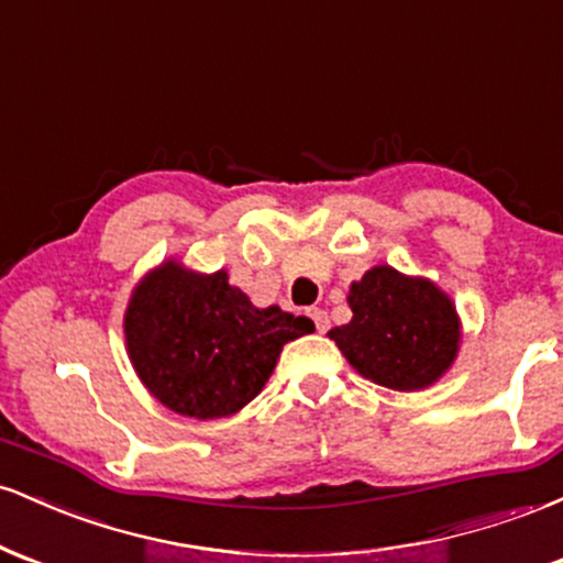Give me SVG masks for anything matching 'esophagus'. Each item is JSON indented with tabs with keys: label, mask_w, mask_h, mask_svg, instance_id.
Wrapping results in <instances>:
<instances>
[{
	"label": "esophagus",
	"mask_w": 563,
	"mask_h": 563,
	"mask_svg": "<svg viewBox=\"0 0 563 563\" xmlns=\"http://www.w3.org/2000/svg\"><path fill=\"white\" fill-rule=\"evenodd\" d=\"M309 318L314 320V328H318L320 333H325L328 328H331V320H328V312H322V309H312V312H309Z\"/></svg>",
	"instance_id": "1"
}]
</instances>
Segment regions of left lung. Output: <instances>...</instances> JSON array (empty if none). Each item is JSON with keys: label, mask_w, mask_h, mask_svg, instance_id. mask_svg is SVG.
Here are the masks:
<instances>
[{"label": "left lung", "mask_w": 563, "mask_h": 563, "mask_svg": "<svg viewBox=\"0 0 563 563\" xmlns=\"http://www.w3.org/2000/svg\"><path fill=\"white\" fill-rule=\"evenodd\" d=\"M346 301L352 320L328 335L373 384L418 391L437 384L455 363L461 318L437 283L378 264L352 283Z\"/></svg>", "instance_id": "obj_1"}]
</instances>
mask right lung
I'll return each mask as SVG.
<instances>
[{
  "instance_id": "1",
  "label": "right lung",
  "mask_w": 563,
  "mask_h": 563,
  "mask_svg": "<svg viewBox=\"0 0 563 563\" xmlns=\"http://www.w3.org/2000/svg\"><path fill=\"white\" fill-rule=\"evenodd\" d=\"M312 331L309 318L254 307L224 269L192 273L177 260L142 277L124 314L126 352L142 384L161 405L198 421L249 405L283 346Z\"/></svg>"
}]
</instances>
